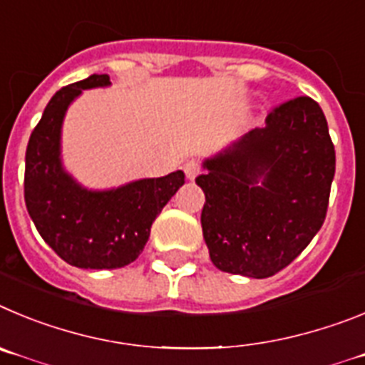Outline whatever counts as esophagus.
Segmentation results:
<instances>
[{"instance_id": "obj_1", "label": "esophagus", "mask_w": 365, "mask_h": 365, "mask_svg": "<svg viewBox=\"0 0 365 365\" xmlns=\"http://www.w3.org/2000/svg\"><path fill=\"white\" fill-rule=\"evenodd\" d=\"M200 170H202V167H200L198 160H187L183 163V173H185V176L189 180H195L200 175Z\"/></svg>"}]
</instances>
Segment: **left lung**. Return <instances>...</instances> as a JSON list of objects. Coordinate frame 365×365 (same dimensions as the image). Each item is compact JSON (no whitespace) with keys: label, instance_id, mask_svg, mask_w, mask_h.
I'll list each match as a JSON object with an SVG mask.
<instances>
[{"label":"left lung","instance_id":"1","mask_svg":"<svg viewBox=\"0 0 365 365\" xmlns=\"http://www.w3.org/2000/svg\"><path fill=\"white\" fill-rule=\"evenodd\" d=\"M203 165L207 173L196 178L205 192L203 238L220 271L269 278L320 231L334 178V145L313 98L272 107L264 129L251 130Z\"/></svg>","mask_w":365,"mask_h":365}]
</instances>
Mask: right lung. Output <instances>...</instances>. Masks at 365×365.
<instances>
[{
  "mask_svg": "<svg viewBox=\"0 0 365 365\" xmlns=\"http://www.w3.org/2000/svg\"><path fill=\"white\" fill-rule=\"evenodd\" d=\"M93 74L60 88L45 107L25 153V203L41 238L61 260L81 269L125 267L140 256L150 225L185 183L182 170L138 180L113 190H87L60 162L65 110L83 88L109 85Z\"/></svg>",
  "mask_w": 365,
  "mask_h": 365,
  "instance_id": "1",
  "label": "right lung"
}]
</instances>
